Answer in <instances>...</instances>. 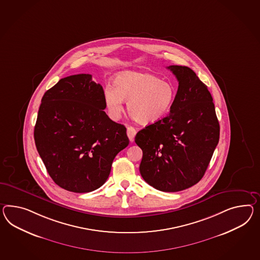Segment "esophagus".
I'll return each instance as SVG.
<instances>
[{
	"label": "esophagus",
	"mask_w": 260,
	"mask_h": 260,
	"mask_svg": "<svg viewBox=\"0 0 260 260\" xmlns=\"http://www.w3.org/2000/svg\"><path fill=\"white\" fill-rule=\"evenodd\" d=\"M136 134H137V130L134 127H127V136H128V138H129V140H130L131 142H133Z\"/></svg>",
	"instance_id": "1"
}]
</instances>
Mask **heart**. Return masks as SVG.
I'll use <instances>...</instances> for the list:
<instances>
[{
    "label": "heart",
    "instance_id": "b5f03b06",
    "mask_svg": "<svg viewBox=\"0 0 260 260\" xmlns=\"http://www.w3.org/2000/svg\"><path fill=\"white\" fill-rule=\"evenodd\" d=\"M113 87L104 91L107 112L117 120L123 110L122 101L127 102V111L137 122L153 124L170 113L176 97L173 84L162 81L153 74L122 72L113 80Z\"/></svg>",
    "mask_w": 260,
    "mask_h": 260
}]
</instances>
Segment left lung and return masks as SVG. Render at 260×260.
<instances>
[{
    "instance_id": "obj_1",
    "label": "left lung",
    "mask_w": 260,
    "mask_h": 260,
    "mask_svg": "<svg viewBox=\"0 0 260 260\" xmlns=\"http://www.w3.org/2000/svg\"><path fill=\"white\" fill-rule=\"evenodd\" d=\"M168 69L178 81L170 114L147 125L135 141L142 150L140 172L150 186L176 192L194 186L207 171L220 139V124L207 87L190 68Z\"/></svg>"
}]
</instances>
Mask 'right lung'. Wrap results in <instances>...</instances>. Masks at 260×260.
I'll list each match as a JSON object with an SVG mask.
<instances>
[{
  "label": "right lung",
  "mask_w": 260,
  "mask_h": 260,
  "mask_svg": "<svg viewBox=\"0 0 260 260\" xmlns=\"http://www.w3.org/2000/svg\"><path fill=\"white\" fill-rule=\"evenodd\" d=\"M106 107L103 87L91 74L62 78L43 95L34 138L60 187L76 193L99 188L115 156L128 146L126 128L110 120Z\"/></svg>",
  "instance_id": "right-lung-1"
}]
</instances>
